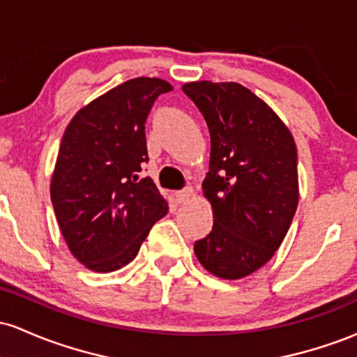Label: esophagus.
I'll return each mask as SVG.
<instances>
[{
  "instance_id": "obj_1",
  "label": "esophagus",
  "mask_w": 357,
  "mask_h": 357,
  "mask_svg": "<svg viewBox=\"0 0 357 357\" xmlns=\"http://www.w3.org/2000/svg\"><path fill=\"white\" fill-rule=\"evenodd\" d=\"M192 196V188H184L183 191H178V192H174V198H176V202L178 203H186V202H190V198Z\"/></svg>"
}]
</instances>
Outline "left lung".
Returning <instances> with one entry per match:
<instances>
[{"instance_id":"1","label":"left lung","mask_w":357,"mask_h":357,"mask_svg":"<svg viewBox=\"0 0 357 357\" xmlns=\"http://www.w3.org/2000/svg\"><path fill=\"white\" fill-rule=\"evenodd\" d=\"M183 92L211 139L203 195L213 228L195 243L196 258L213 275L238 280L273 257L296 215V142L280 117L236 82H190Z\"/></svg>"}]
</instances>
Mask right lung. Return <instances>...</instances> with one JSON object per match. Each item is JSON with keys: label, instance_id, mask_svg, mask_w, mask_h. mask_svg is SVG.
Wrapping results in <instances>:
<instances>
[{"label": "right lung", "instance_id": "add662e5", "mask_svg": "<svg viewBox=\"0 0 357 357\" xmlns=\"http://www.w3.org/2000/svg\"><path fill=\"white\" fill-rule=\"evenodd\" d=\"M162 79L137 77L97 97L73 116L61 137L50 183L56 221L72 255L107 273L136 258L167 202L151 178L146 119L171 92Z\"/></svg>", "mask_w": 357, "mask_h": 357}]
</instances>
